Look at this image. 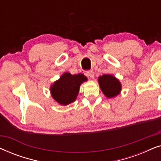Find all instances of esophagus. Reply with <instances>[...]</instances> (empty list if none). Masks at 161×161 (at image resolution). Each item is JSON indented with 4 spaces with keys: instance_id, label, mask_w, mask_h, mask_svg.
<instances>
[{
    "instance_id": "34e87169",
    "label": "esophagus",
    "mask_w": 161,
    "mask_h": 161,
    "mask_svg": "<svg viewBox=\"0 0 161 161\" xmlns=\"http://www.w3.org/2000/svg\"><path fill=\"white\" fill-rule=\"evenodd\" d=\"M86 75L87 76L90 77L91 78H94V72L92 71V70H89V71H86Z\"/></svg>"
}]
</instances>
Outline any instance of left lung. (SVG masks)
Listing matches in <instances>:
<instances>
[{
	"mask_svg": "<svg viewBox=\"0 0 161 161\" xmlns=\"http://www.w3.org/2000/svg\"><path fill=\"white\" fill-rule=\"evenodd\" d=\"M100 88L108 98L115 97L120 94L122 84L119 79L110 74H104L98 78Z\"/></svg>",
	"mask_w": 161,
	"mask_h": 161,
	"instance_id": "left-lung-1",
	"label": "left lung"
}]
</instances>
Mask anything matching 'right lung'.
<instances>
[{
    "mask_svg": "<svg viewBox=\"0 0 161 161\" xmlns=\"http://www.w3.org/2000/svg\"><path fill=\"white\" fill-rule=\"evenodd\" d=\"M88 78L83 74L72 75L64 72L50 88L53 100L61 105H67L75 101L80 86Z\"/></svg>",
    "mask_w": 161,
    "mask_h": 161,
    "instance_id": "add662e5",
    "label": "right lung"
}]
</instances>
